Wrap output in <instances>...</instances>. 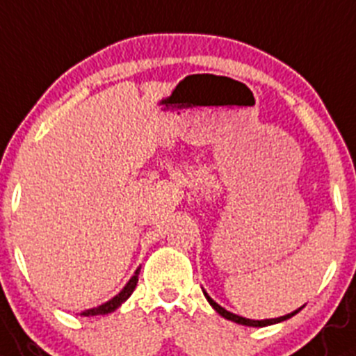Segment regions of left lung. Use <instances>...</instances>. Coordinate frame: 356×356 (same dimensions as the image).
<instances>
[{
  "label": "left lung",
  "mask_w": 356,
  "mask_h": 356,
  "mask_svg": "<svg viewBox=\"0 0 356 356\" xmlns=\"http://www.w3.org/2000/svg\"><path fill=\"white\" fill-rule=\"evenodd\" d=\"M204 295H205V298H207V300H209V304H211L212 307H214L216 311H218V313L221 314V316H223V318H227V320H232V321H235V323L248 325V327H267V325H274V323H279V321H284V320H288V318L295 316V314H297L298 311H300V309H297V311H293V313L286 314V316L274 318V320H261V321H258V320H248V318L237 316V314L230 313V311H227V309H225V307H221V305H219V304H216V302L212 300V298L209 297V295L205 293V291H204Z\"/></svg>",
  "instance_id": "left-lung-1"
}]
</instances>
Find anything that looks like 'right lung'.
Instances as JSON below:
<instances>
[{
    "mask_svg": "<svg viewBox=\"0 0 356 356\" xmlns=\"http://www.w3.org/2000/svg\"><path fill=\"white\" fill-rule=\"evenodd\" d=\"M138 272H140V268H137V272H135V275H133V277L129 279L128 284H126V286L122 288L121 293L115 295V297L112 298V300H108V302H105V304L98 305V307L88 309V311H84V313H82V316H98V314H108V313H112V311H115V309H118L119 305H121L122 302H124L126 298H128L129 295L133 293V290H135V286H137Z\"/></svg>",
    "mask_w": 356,
    "mask_h": 356,
    "instance_id": "1",
    "label": "right lung"
}]
</instances>
